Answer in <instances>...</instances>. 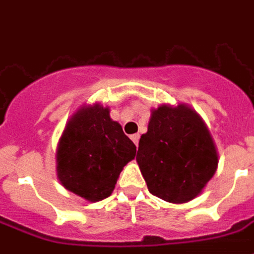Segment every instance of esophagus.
I'll return each instance as SVG.
<instances>
[{"label": "esophagus", "mask_w": 254, "mask_h": 254, "mask_svg": "<svg viewBox=\"0 0 254 254\" xmlns=\"http://www.w3.org/2000/svg\"><path fill=\"white\" fill-rule=\"evenodd\" d=\"M130 138H132V141L134 144H136V145H137L138 144V140H140V134H138V133H136V134H132V136H130Z\"/></svg>", "instance_id": "esophagus-1"}]
</instances>
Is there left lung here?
I'll return each mask as SVG.
<instances>
[{
	"mask_svg": "<svg viewBox=\"0 0 254 254\" xmlns=\"http://www.w3.org/2000/svg\"><path fill=\"white\" fill-rule=\"evenodd\" d=\"M136 160L148 190L174 204L198 196L218 169L211 133L187 105H162L151 111Z\"/></svg>",
	"mask_w": 254,
	"mask_h": 254,
	"instance_id": "8db88e82",
	"label": "left lung"
}]
</instances>
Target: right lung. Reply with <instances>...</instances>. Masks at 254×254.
<instances>
[{
	"instance_id": "obj_1",
	"label": "right lung",
	"mask_w": 254,
	"mask_h": 254,
	"mask_svg": "<svg viewBox=\"0 0 254 254\" xmlns=\"http://www.w3.org/2000/svg\"><path fill=\"white\" fill-rule=\"evenodd\" d=\"M136 145L110 118L109 107L84 106L67 121L57 148L63 187L91 202L109 197Z\"/></svg>"
}]
</instances>
